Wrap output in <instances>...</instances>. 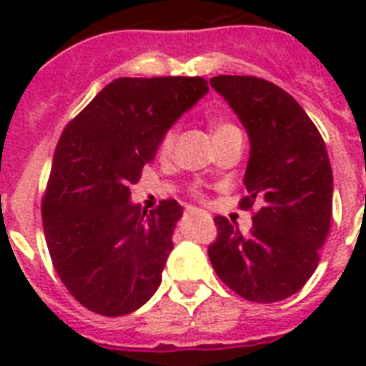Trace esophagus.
Masks as SVG:
<instances>
[{
  "label": "esophagus",
  "instance_id": "34e87169",
  "mask_svg": "<svg viewBox=\"0 0 366 366\" xmlns=\"http://www.w3.org/2000/svg\"><path fill=\"white\" fill-rule=\"evenodd\" d=\"M188 212H199L197 209H188Z\"/></svg>",
  "mask_w": 366,
  "mask_h": 366
}]
</instances>
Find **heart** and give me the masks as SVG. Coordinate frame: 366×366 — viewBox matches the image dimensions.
I'll return each instance as SVG.
<instances>
[{"label": "heart", "instance_id": "obj_1", "mask_svg": "<svg viewBox=\"0 0 366 366\" xmlns=\"http://www.w3.org/2000/svg\"><path fill=\"white\" fill-rule=\"evenodd\" d=\"M229 129H237L235 125L228 122H217L212 125V134H220V132H226ZM174 140H177V132L174 129H169V131L163 132V137L159 138V144H157V152L161 155H169L172 152V146H174Z\"/></svg>", "mask_w": 366, "mask_h": 366}]
</instances>
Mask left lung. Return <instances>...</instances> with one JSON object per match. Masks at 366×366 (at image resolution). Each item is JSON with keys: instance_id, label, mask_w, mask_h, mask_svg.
<instances>
[{"instance_id": "left-lung-1", "label": "left lung", "mask_w": 366, "mask_h": 366, "mask_svg": "<svg viewBox=\"0 0 366 366\" xmlns=\"http://www.w3.org/2000/svg\"><path fill=\"white\" fill-rule=\"evenodd\" d=\"M211 87L249 134L250 154L241 203L260 211L243 235L217 217L209 247L214 272L244 300L279 302L306 285L319 264L332 217V169L317 127L277 85L252 76H218Z\"/></svg>"}]
</instances>
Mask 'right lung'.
Returning <instances> with one entry per match:
<instances>
[{
	"label": "right lung",
	"instance_id": "obj_1",
	"mask_svg": "<svg viewBox=\"0 0 366 366\" xmlns=\"http://www.w3.org/2000/svg\"><path fill=\"white\" fill-rule=\"evenodd\" d=\"M207 93L203 77H117L60 134L43 232L60 281L91 312L127 315L161 285L182 207L167 199L142 211L131 184L163 132Z\"/></svg>",
	"mask_w": 366,
	"mask_h": 366
}]
</instances>
